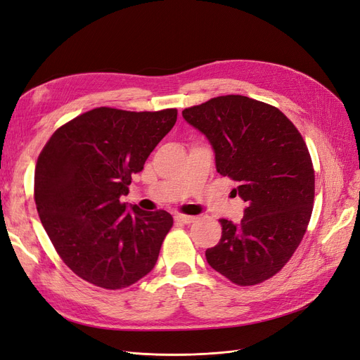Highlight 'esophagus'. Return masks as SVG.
<instances>
[{
	"mask_svg": "<svg viewBox=\"0 0 360 360\" xmlns=\"http://www.w3.org/2000/svg\"><path fill=\"white\" fill-rule=\"evenodd\" d=\"M195 219H197V217H195V216H188V214H177L176 216V221L179 224H192Z\"/></svg>",
	"mask_w": 360,
	"mask_h": 360,
	"instance_id": "1",
	"label": "esophagus"
}]
</instances>
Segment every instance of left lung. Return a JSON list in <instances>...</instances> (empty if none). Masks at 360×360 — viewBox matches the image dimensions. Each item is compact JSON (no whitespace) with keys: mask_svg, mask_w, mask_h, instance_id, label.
Wrapping results in <instances>:
<instances>
[{"mask_svg":"<svg viewBox=\"0 0 360 360\" xmlns=\"http://www.w3.org/2000/svg\"><path fill=\"white\" fill-rule=\"evenodd\" d=\"M181 114L209 139L216 171L248 204L238 224L219 221L222 237L205 250L207 263L237 285L259 284L287 264L309 224L308 147L278 108L246 96H219Z\"/></svg>","mask_w":360,"mask_h":360,"instance_id":"left-lung-1","label":"left lung"}]
</instances>
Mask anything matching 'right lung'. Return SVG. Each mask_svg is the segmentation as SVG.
<instances>
[{
  "mask_svg": "<svg viewBox=\"0 0 360 360\" xmlns=\"http://www.w3.org/2000/svg\"><path fill=\"white\" fill-rule=\"evenodd\" d=\"M176 122L177 110L102 106L61 126L43 147L34 172L41 225L66 266L90 284L126 288L153 270L172 216L122 197Z\"/></svg>",
  "mask_w": 360,
  "mask_h": 360,
  "instance_id": "1",
  "label": "right lung"
}]
</instances>
